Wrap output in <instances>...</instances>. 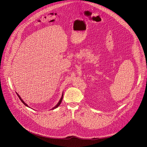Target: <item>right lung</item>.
<instances>
[{
  "instance_id": "obj_1",
  "label": "right lung",
  "mask_w": 147,
  "mask_h": 147,
  "mask_svg": "<svg viewBox=\"0 0 147 147\" xmlns=\"http://www.w3.org/2000/svg\"><path fill=\"white\" fill-rule=\"evenodd\" d=\"M16 94H17V95H18V98H19V99L21 100V101H22L24 105H25L26 106V107H28V105L27 104V103H26L24 102V100L22 99V98H21L20 97V96L16 92ZM63 94H62V95H61V98H60V100L59 101V102L57 103V104L56 105L55 107H53L52 109H55V108H57L59 105H60V103H61V100H62V99H63ZM28 108H30V107H28Z\"/></svg>"
}]
</instances>
